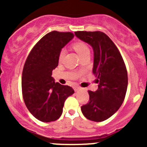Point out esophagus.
<instances>
[{"label": "esophagus", "mask_w": 147, "mask_h": 147, "mask_svg": "<svg viewBox=\"0 0 147 147\" xmlns=\"http://www.w3.org/2000/svg\"><path fill=\"white\" fill-rule=\"evenodd\" d=\"M81 90L80 87H75V92H78V91H79V90Z\"/></svg>", "instance_id": "esophagus-1"}]
</instances>
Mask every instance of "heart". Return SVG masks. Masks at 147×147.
<instances>
[{"label":"heart","mask_w":147,"mask_h":147,"mask_svg":"<svg viewBox=\"0 0 147 147\" xmlns=\"http://www.w3.org/2000/svg\"><path fill=\"white\" fill-rule=\"evenodd\" d=\"M73 47L75 50V51L78 53L80 56L81 57H82L83 56L85 55L87 53H90V50H89L88 46L87 45V44L84 43V42H81V41H78V42H75L73 44ZM65 49L63 48L60 50V53H59V60H62L63 58L64 57L65 54Z\"/></svg>","instance_id":"heart-1"}]
</instances>
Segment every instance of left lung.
<instances>
[{"instance_id":"1","label":"left lung","mask_w":147,"mask_h":147,"mask_svg":"<svg viewBox=\"0 0 147 147\" xmlns=\"http://www.w3.org/2000/svg\"><path fill=\"white\" fill-rule=\"evenodd\" d=\"M75 34L92 47V72L99 84L95 92L88 91L90 101L81 107V110L91 121H105L112 117L124 102L128 85L127 68L119 50L105 33L78 31Z\"/></svg>"}]
</instances>
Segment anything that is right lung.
I'll use <instances>...</instances> for the list:
<instances>
[{
	"label": "right lung",
	"mask_w": 147,
	"mask_h": 147,
	"mask_svg": "<svg viewBox=\"0 0 147 147\" xmlns=\"http://www.w3.org/2000/svg\"><path fill=\"white\" fill-rule=\"evenodd\" d=\"M70 32L52 31L33 47L24 65L22 92L26 107L36 119L55 121L63 113L64 103L75 92L71 87L55 82L53 70L58 65L59 53L72 38Z\"/></svg>",
	"instance_id": "add662e5"
}]
</instances>
